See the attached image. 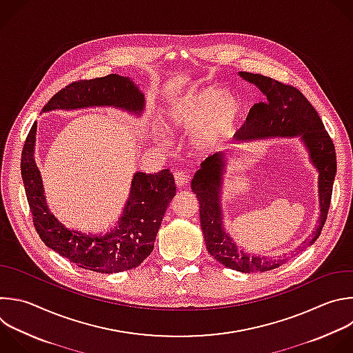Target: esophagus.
<instances>
[{
	"label": "esophagus",
	"instance_id": "1",
	"mask_svg": "<svg viewBox=\"0 0 353 353\" xmlns=\"http://www.w3.org/2000/svg\"><path fill=\"white\" fill-rule=\"evenodd\" d=\"M173 176H174V183H176L177 187H184L188 183V180H190V176L185 172H183V170L174 172Z\"/></svg>",
	"mask_w": 353,
	"mask_h": 353
}]
</instances>
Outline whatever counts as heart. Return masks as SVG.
Returning a JSON list of instances; mask_svg holds the SVG:
<instances>
[{
	"label": "heart",
	"mask_w": 353,
	"mask_h": 353,
	"mask_svg": "<svg viewBox=\"0 0 353 353\" xmlns=\"http://www.w3.org/2000/svg\"><path fill=\"white\" fill-rule=\"evenodd\" d=\"M244 112L243 101L224 95L217 87H205L188 92L173 102L165 113V125L174 133H191L196 151H210L224 137Z\"/></svg>",
	"instance_id": "heart-1"
}]
</instances>
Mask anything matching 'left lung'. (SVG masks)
<instances>
[{"label": "left lung", "instance_id": "8db88e82", "mask_svg": "<svg viewBox=\"0 0 353 353\" xmlns=\"http://www.w3.org/2000/svg\"><path fill=\"white\" fill-rule=\"evenodd\" d=\"M240 74L261 88L265 94V101L252 106L247 123L236 134V141L270 136H302L319 169L321 213L319 225L307 241V244L312 245L320 236L330 209L336 172L334 143L316 109L296 87L259 73L241 72ZM224 157V151L209 157L202 162L201 169L191 181V188L199 201L201 228L203 231L206 250L217 262L232 270L243 273L273 270L285 263V261L251 256L234 245L232 240L223 231L219 187L225 166Z\"/></svg>", "mask_w": 353, "mask_h": 353}]
</instances>
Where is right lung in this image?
Listing matches in <instances>:
<instances>
[{"instance_id":"obj_1","label":"right lung","mask_w":353,"mask_h":353,"mask_svg":"<svg viewBox=\"0 0 353 353\" xmlns=\"http://www.w3.org/2000/svg\"><path fill=\"white\" fill-rule=\"evenodd\" d=\"M94 105L141 112L144 95L128 77L108 74L65 85L44 105L43 112ZM36 128L33 123L26 137L21 172L33 224L41 241L79 268L97 273H117L140 266L154 250L163 214L176 194L170 170L163 169L155 174L136 173L130 198L117 227L106 236H84L63 227L47 208L40 172L33 159Z\"/></svg>"}]
</instances>
